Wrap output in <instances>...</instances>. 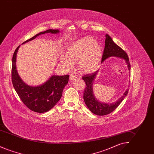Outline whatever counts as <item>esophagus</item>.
<instances>
[{
  "mask_svg": "<svg viewBox=\"0 0 154 154\" xmlns=\"http://www.w3.org/2000/svg\"><path fill=\"white\" fill-rule=\"evenodd\" d=\"M77 77V75L75 74H70V80H73L74 79H76Z\"/></svg>",
  "mask_w": 154,
  "mask_h": 154,
  "instance_id": "1",
  "label": "esophagus"
}]
</instances>
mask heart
<instances>
[{"mask_svg":"<svg viewBox=\"0 0 154 154\" xmlns=\"http://www.w3.org/2000/svg\"><path fill=\"white\" fill-rule=\"evenodd\" d=\"M102 48L92 37L84 36L72 42L67 47V54L62 53L60 60L67 68L73 67L78 61V66L84 73L95 72L100 65Z\"/></svg>","mask_w":154,"mask_h":154,"instance_id":"b5f03b06","label":"heart"}]
</instances>
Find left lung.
Returning <instances> with one entry per match:
<instances>
[{
    "label": "left lung",
    "instance_id": "obj_1",
    "mask_svg": "<svg viewBox=\"0 0 154 154\" xmlns=\"http://www.w3.org/2000/svg\"><path fill=\"white\" fill-rule=\"evenodd\" d=\"M111 57H117L124 59L128 65L129 74L131 75V65L127 54L113 42L109 35L106 34L105 47L103 54L102 62H103L106 59ZM98 71L99 70L94 73L85 74L82 77V80L85 82V88L83 97L85 104L92 113L97 116H105L110 114L117 108L118 106L124 99L126 96L128 95L129 90L126 89L123 96L115 102L105 103L99 101L94 96L93 91V83Z\"/></svg>",
    "mask_w": 154,
    "mask_h": 154
}]
</instances>
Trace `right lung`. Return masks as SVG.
Returning a JSON list of instances; mask_svg holds the SVG:
<instances>
[{"mask_svg": "<svg viewBox=\"0 0 154 154\" xmlns=\"http://www.w3.org/2000/svg\"><path fill=\"white\" fill-rule=\"evenodd\" d=\"M59 32L58 29L47 30L37 34L22 44L42 34H57ZM20 47V45L16 48L12 59L11 79L13 87L22 102L30 110L39 113L47 112L51 110L60 100L63 89L68 83L69 75H54L40 85L32 87L27 85L21 80L16 69V57Z\"/></svg>", "mask_w": 154, "mask_h": 154, "instance_id": "right-lung-1", "label": "right lung"}]
</instances>
